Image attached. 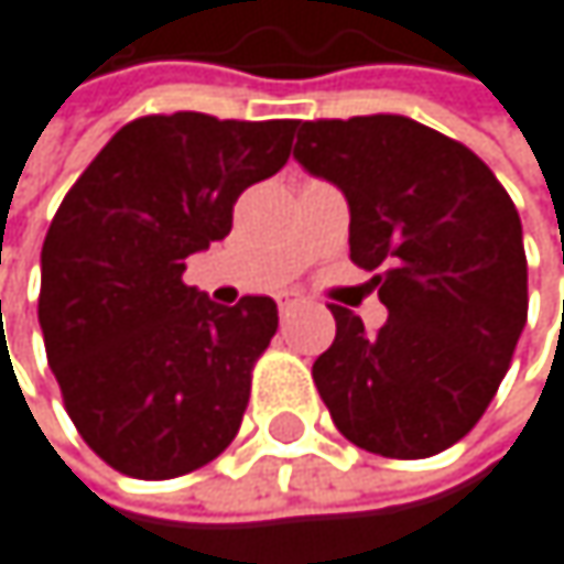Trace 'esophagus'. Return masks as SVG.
Instances as JSON below:
<instances>
[{"label": "esophagus", "instance_id": "esophagus-1", "mask_svg": "<svg viewBox=\"0 0 564 564\" xmlns=\"http://www.w3.org/2000/svg\"><path fill=\"white\" fill-rule=\"evenodd\" d=\"M304 304V297L301 294H280L276 297V307H280V317H288L291 311H297Z\"/></svg>", "mask_w": 564, "mask_h": 564}]
</instances>
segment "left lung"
<instances>
[{
	"label": "left lung",
	"instance_id": "8db88e82",
	"mask_svg": "<svg viewBox=\"0 0 564 564\" xmlns=\"http://www.w3.org/2000/svg\"><path fill=\"white\" fill-rule=\"evenodd\" d=\"M294 158L350 204V260L380 270L377 334L330 307L314 383L337 430L390 459L459 443L492 403L529 314L522 220L466 144L406 118L301 121Z\"/></svg>",
	"mask_w": 564,
	"mask_h": 564
}]
</instances>
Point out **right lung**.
I'll list each match as a JSON object with an SVG mask.
<instances>
[{"instance_id":"obj_1","label":"right lung","mask_w":564,"mask_h":564,"mask_svg":"<svg viewBox=\"0 0 564 564\" xmlns=\"http://www.w3.org/2000/svg\"><path fill=\"white\" fill-rule=\"evenodd\" d=\"M294 128L200 111L128 121L52 217L39 327L75 430L111 469L174 479L237 436L276 304L220 307L181 273L230 234L240 191L288 164Z\"/></svg>"}]
</instances>
